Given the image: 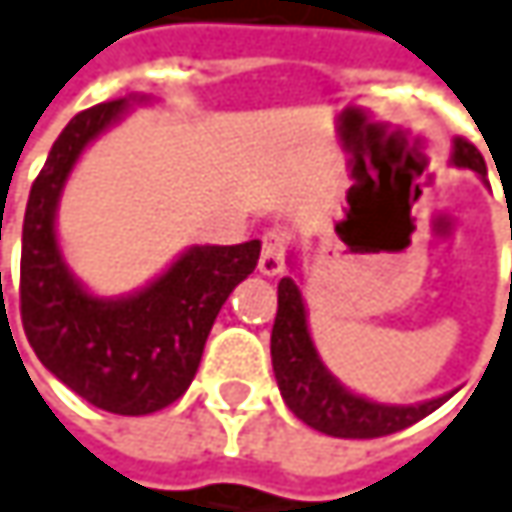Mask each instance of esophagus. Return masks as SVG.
Returning <instances> with one entry per match:
<instances>
[{
    "mask_svg": "<svg viewBox=\"0 0 512 512\" xmlns=\"http://www.w3.org/2000/svg\"><path fill=\"white\" fill-rule=\"evenodd\" d=\"M284 255H287V240H284V231H266L263 234V249H260V260H257V269L260 275H278L284 272Z\"/></svg>",
    "mask_w": 512,
    "mask_h": 512,
    "instance_id": "obj_1",
    "label": "esophagus"
}]
</instances>
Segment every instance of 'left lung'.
I'll use <instances>...</instances> for the list:
<instances>
[{
  "label": "left lung",
  "instance_id": "obj_1",
  "mask_svg": "<svg viewBox=\"0 0 512 512\" xmlns=\"http://www.w3.org/2000/svg\"><path fill=\"white\" fill-rule=\"evenodd\" d=\"M451 162L460 168H471L480 180H486V162L480 151L457 139ZM272 370L278 379V391L290 412L305 421L308 427L335 436V439H379L391 436L397 430H406L436 412L451 394L412 403V406H391L376 403L370 397L353 394L347 385H341L329 367L320 361V353L311 341L308 329V311L302 302V290L293 278L278 281V314L272 326Z\"/></svg>",
  "mask_w": 512,
  "mask_h": 512
}]
</instances>
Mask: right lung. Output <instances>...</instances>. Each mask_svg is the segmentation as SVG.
Here are the masks:
<instances>
[{
    "instance_id": "right-lung-1",
    "label": "right lung",
    "mask_w": 512,
    "mask_h": 512,
    "mask_svg": "<svg viewBox=\"0 0 512 512\" xmlns=\"http://www.w3.org/2000/svg\"><path fill=\"white\" fill-rule=\"evenodd\" d=\"M145 94L79 112L55 139L23 219L20 314L41 364L70 391L112 415H151L174 403L201 364L231 290L255 272L260 240L192 246L127 296H94L67 266L55 234L58 201L82 151Z\"/></svg>"
}]
</instances>
